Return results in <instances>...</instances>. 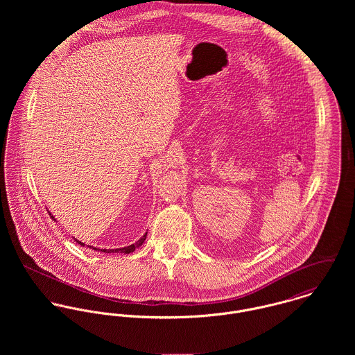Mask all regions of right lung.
<instances>
[{"mask_svg":"<svg viewBox=\"0 0 355 355\" xmlns=\"http://www.w3.org/2000/svg\"><path fill=\"white\" fill-rule=\"evenodd\" d=\"M49 211V210H48ZM49 214H51V218L55 221V218H54V216L51 214V211H49ZM146 236H148V232L138 241V242H135V243H132V245H130V246H125V248H120V249H98V248H93V246H89L87 245V248H92L93 250H96V252H101V253L105 254H110V253H123V254H130L132 253V252H135L138 248H141L142 245H144V242H145V239H146ZM73 241L78 243V245H80V246H85V243L83 242H80V241H78L76 238H73Z\"/></svg>","mask_w":355,"mask_h":355,"instance_id":"obj_1","label":"right lung"}]
</instances>
